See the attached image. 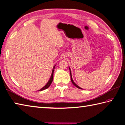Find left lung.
<instances>
[{"label":"left lung","instance_id":"1","mask_svg":"<svg viewBox=\"0 0 125 125\" xmlns=\"http://www.w3.org/2000/svg\"><path fill=\"white\" fill-rule=\"evenodd\" d=\"M69 70H70V77H71V82H72L73 84L74 85H75L76 87H77V88H78V89H82L81 87H80L79 86H78L77 85H76V84L75 83V82H74L73 81V78H72V76H71V70H70V68H69Z\"/></svg>","mask_w":125,"mask_h":125}]
</instances>
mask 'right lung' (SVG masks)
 Listing matches in <instances>:
<instances>
[{"label":"right lung","instance_id":"obj_1","mask_svg":"<svg viewBox=\"0 0 125 125\" xmlns=\"http://www.w3.org/2000/svg\"><path fill=\"white\" fill-rule=\"evenodd\" d=\"M55 66H56V65L54 66V68H53V69H52V75H51V77H50V79H49V81L48 82V83L46 84V85H45L44 87H42V88L40 90H39V91H42V90H45V89L48 88V87H49V86L50 85V84H52V80H53V74H54V69H55Z\"/></svg>","mask_w":125,"mask_h":125}]
</instances>
